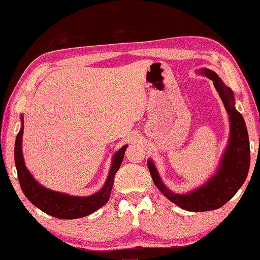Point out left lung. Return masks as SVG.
I'll return each instance as SVG.
<instances>
[{"mask_svg": "<svg viewBox=\"0 0 260 260\" xmlns=\"http://www.w3.org/2000/svg\"><path fill=\"white\" fill-rule=\"evenodd\" d=\"M199 73L212 80L229 118V139L215 175L201 186L186 193H178L166 186L152 159H148L150 175L161 193L180 208L193 212L210 211L222 207L243 186L250 166L247 126L243 115L236 110L233 90L222 82L216 72L209 69H201Z\"/></svg>", "mask_w": 260, "mask_h": 260, "instance_id": "obj_1", "label": "left lung"}]
</instances>
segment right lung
Segmentation results:
<instances>
[{
	"instance_id": "add662e5",
	"label": "right lung",
	"mask_w": 260,
	"mask_h": 260,
	"mask_svg": "<svg viewBox=\"0 0 260 260\" xmlns=\"http://www.w3.org/2000/svg\"><path fill=\"white\" fill-rule=\"evenodd\" d=\"M23 129H24V120H23V114H21V129L15 140L14 160L22 191L34 206L55 218L77 219L91 215L92 212L100 209L102 206L108 203L113 186L114 176L122 164L125 149L128 145L121 147L113 154L110 171H109L105 184L99 191L91 196H86V197H79V196H71L66 192L54 191V190L45 188L34 179L31 172L26 168L24 158H23Z\"/></svg>"
}]
</instances>
